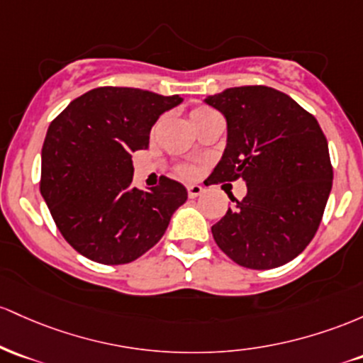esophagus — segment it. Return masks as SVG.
Returning <instances> with one entry per match:
<instances>
[{"instance_id": "obj_1", "label": "esophagus", "mask_w": 363, "mask_h": 363, "mask_svg": "<svg viewBox=\"0 0 363 363\" xmlns=\"http://www.w3.org/2000/svg\"><path fill=\"white\" fill-rule=\"evenodd\" d=\"M186 192H189V197L190 199H195V197H199V195L203 192V189H202L201 185H189V186H186Z\"/></svg>"}]
</instances>
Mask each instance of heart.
<instances>
[{
    "label": "heart",
    "instance_id": "b5f03b06",
    "mask_svg": "<svg viewBox=\"0 0 363 363\" xmlns=\"http://www.w3.org/2000/svg\"><path fill=\"white\" fill-rule=\"evenodd\" d=\"M211 111H213V109L207 108V106H197V108L192 111V118L203 115V113H211ZM177 173L180 174L182 178H190L195 173V169H194V166H190V164H180L177 168Z\"/></svg>",
    "mask_w": 363,
    "mask_h": 363
}]
</instances>
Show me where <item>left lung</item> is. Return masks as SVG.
I'll return each instance as SVG.
<instances>
[{
	"mask_svg": "<svg viewBox=\"0 0 363 363\" xmlns=\"http://www.w3.org/2000/svg\"><path fill=\"white\" fill-rule=\"evenodd\" d=\"M228 123L211 183L243 180L247 195L211 228L238 266L272 269L312 242L333 186L328 140L315 116L266 85L231 87L206 99Z\"/></svg>",
	"mask_w": 363,
	"mask_h": 363,
	"instance_id": "1",
	"label": "left lung"
}]
</instances>
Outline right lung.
Returning <instances> with one entry per match:
<instances>
[{"label":"right lung","mask_w":363,"mask_h":363,"mask_svg":"<svg viewBox=\"0 0 363 363\" xmlns=\"http://www.w3.org/2000/svg\"><path fill=\"white\" fill-rule=\"evenodd\" d=\"M180 103L178 94L97 87L51 121L40 194L60 233L84 257L106 266L132 262L160 242L185 203V186L166 177L147 192L132 186V154L149 147L152 125Z\"/></svg>","instance_id":"add662e5"}]
</instances>
